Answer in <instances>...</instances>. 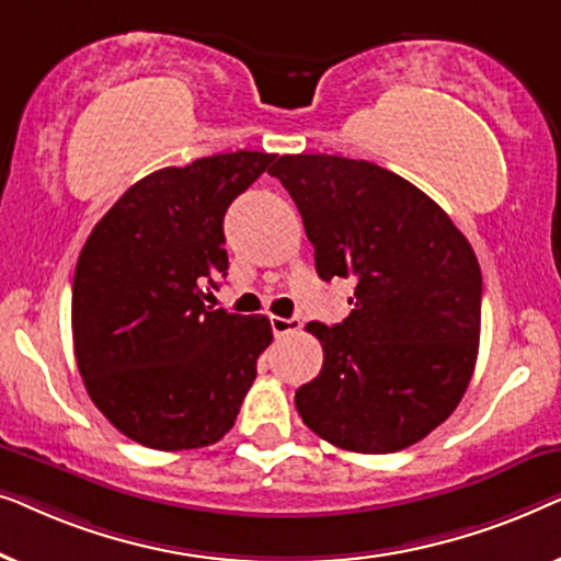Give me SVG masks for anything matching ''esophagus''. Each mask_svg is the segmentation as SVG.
<instances>
[{
  "instance_id": "34e87169",
  "label": "esophagus",
  "mask_w": 561,
  "mask_h": 561,
  "mask_svg": "<svg viewBox=\"0 0 561 561\" xmlns=\"http://www.w3.org/2000/svg\"><path fill=\"white\" fill-rule=\"evenodd\" d=\"M271 327H273V334L275 336H283V334L298 332V329H301V319H298V317H290V319L271 317Z\"/></svg>"
}]
</instances>
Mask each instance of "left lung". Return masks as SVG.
Listing matches in <instances>:
<instances>
[{"label":"left lung","instance_id":"8db88e82","mask_svg":"<svg viewBox=\"0 0 561 561\" xmlns=\"http://www.w3.org/2000/svg\"><path fill=\"white\" fill-rule=\"evenodd\" d=\"M319 278L357 283L342 324H306L324 365L296 390L304 424L340 449L388 455L444 424L480 347L482 275L447 211L401 175L340 156H280Z\"/></svg>","mask_w":561,"mask_h":561}]
</instances>
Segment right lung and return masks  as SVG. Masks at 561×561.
I'll list each match as a JSON object with an SVG mask.
<instances>
[{"instance_id": "add662e5", "label": "right lung", "mask_w": 561, "mask_h": 561, "mask_svg": "<svg viewBox=\"0 0 561 561\" xmlns=\"http://www.w3.org/2000/svg\"><path fill=\"white\" fill-rule=\"evenodd\" d=\"M275 160L219 152L160 168L99 219L73 275L76 365L91 401L142 447H209L234 426L273 342L267 317L204 304L225 278V214Z\"/></svg>"}]
</instances>
